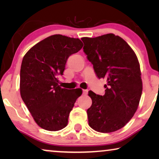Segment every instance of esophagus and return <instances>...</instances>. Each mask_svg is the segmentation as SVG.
Returning <instances> with one entry per match:
<instances>
[{
	"label": "esophagus",
	"mask_w": 159,
	"mask_h": 159,
	"mask_svg": "<svg viewBox=\"0 0 159 159\" xmlns=\"http://www.w3.org/2000/svg\"><path fill=\"white\" fill-rule=\"evenodd\" d=\"M88 90H83V95H86L87 94H88Z\"/></svg>",
	"instance_id": "1"
}]
</instances>
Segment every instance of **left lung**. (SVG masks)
Masks as SVG:
<instances>
[{
	"label": "left lung",
	"instance_id": "obj_1",
	"mask_svg": "<svg viewBox=\"0 0 159 159\" xmlns=\"http://www.w3.org/2000/svg\"><path fill=\"white\" fill-rule=\"evenodd\" d=\"M83 50L97 77L105 78V95L88 92L92 106L89 125L100 132H112L125 127L138 109L143 90L138 58L127 42L114 34L82 38Z\"/></svg>",
	"mask_w": 159,
	"mask_h": 159
}]
</instances>
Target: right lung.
Segmentation results:
<instances>
[{
    "mask_svg": "<svg viewBox=\"0 0 159 159\" xmlns=\"http://www.w3.org/2000/svg\"><path fill=\"white\" fill-rule=\"evenodd\" d=\"M82 46L80 39L54 34L37 43L24 56L21 97L43 129L58 131L68 124L69 113L82 91L61 88L58 76L63 75L69 56Z\"/></svg>",
    "mask_w": 159,
    "mask_h": 159,
    "instance_id": "1",
    "label": "right lung"
}]
</instances>
